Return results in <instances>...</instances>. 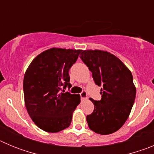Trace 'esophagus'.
<instances>
[{"mask_svg": "<svg viewBox=\"0 0 154 154\" xmlns=\"http://www.w3.org/2000/svg\"><path fill=\"white\" fill-rule=\"evenodd\" d=\"M80 97H81L82 100H83V99H86L87 98V93L85 91H82V92L80 93Z\"/></svg>", "mask_w": 154, "mask_h": 154, "instance_id": "34e87169", "label": "esophagus"}]
</instances>
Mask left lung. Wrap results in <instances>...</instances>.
<instances>
[{"label":"left lung","mask_w":154,"mask_h":154,"mask_svg":"<svg viewBox=\"0 0 154 154\" xmlns=\"http://www.w3.org/2000/svg\"><path fill=\"white\" fill-rule=\"evenodd\" d=\"M80 58L102 86L100 100L90 99L93 112L87 115L90 130L107 135L119 130L128 119L136 98L132 73L117 57L101 50L82 51Z\"/></svg>","instance_id":"8db88e82"}]
</instances>
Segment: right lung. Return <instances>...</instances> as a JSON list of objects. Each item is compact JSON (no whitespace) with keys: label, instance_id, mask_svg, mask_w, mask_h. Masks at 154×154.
<instances>
[{"label":"right lung","instance_id":"obj_1","mask_svg":"<svg viewBox=\"0 0 154 154\" xmlns=\"http://www.w3.org/2000/svg\"><path fill=\"white\" fill-rule=\"evenodd\" d=\"M81 51L53 48L38 55L27 69L23 82L25 106L44 131L57 133L70 126L80 96L65 89L72 87L69 69Z\"/></svg>","mask_w":154,"mask_h":154}]
</instances>
